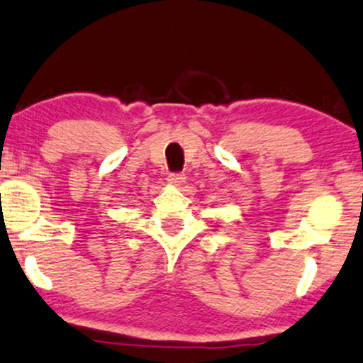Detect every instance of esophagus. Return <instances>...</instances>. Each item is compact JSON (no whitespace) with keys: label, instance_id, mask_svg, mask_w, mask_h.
Instances as JSON below:
<instances>
[{"label":"esophagus","instance_id":"esophagus-1","mask_svg":"<svg viewBox=\"0 0 363 363\" xmlns=\"http://www.w3.org/2000/svg\"><path fill=\"white\" fill-rule=\"evenodd\" d=\"M168 183H170V185H173V186H180L183 182H185V175H183V173H170V175H168Z\"/></svg>","mask_w":363,"mask_h":363}]
</instances>
